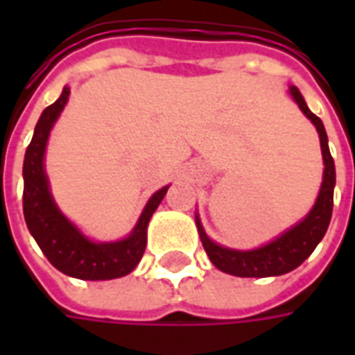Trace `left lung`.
<instances>
[{"label": "left lung", "instance_id": "8db88e82", "mask_svg": "<svg viewBox=\"0 0 355 355\" xmlns=\"http://www.w3.org/2000/svg\"><path fill=\"white\" fill-rule=\"evenodd\" d=\"M291 96L295 98L298 108L304 114L318 129L321 142V154H323V182H321V190L318 193V200L310 209V213L295 224L293 228L283 232L279 238L270 241L266 245L259 247V249H251V251H238V249H228L211 241L207 234L201 226L200 216L196 215V224H198V232H200L201 243L205 253L209 254L211 262L215 264L220 272L226 274L238 275V277H270V275H282L287 274L291 270L300 266L302 262L313 253V249L318 247L325 232L331 223V215H333V190H335V162L331 157L327 144V132L325 127L321 123V119L315 114L310 112L306 106L302 94L295 85L289 87Z\"/></svg>", "mask_w": 355, "mask_h": 355}]
</instances>
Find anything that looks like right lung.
I'll return each mask as SVG.
<instances>
[{
	"instance_id": "add662e5",
	"label": "right lung",
	"mask_w": 355,
	"mask_h": 355,
	"mask_svg": "<svg viewBox=\"0 0 355 355\" xmlns=\"http://www.w3.org/2000/svg\"><path fill=\"white\" fill-rule=\"evenodd\" d=\"M68 96H70V89L64 87L58 101L43 110L42 117L35 125L32 142L26 148L24 167H22L24 218H26L28 230L34 236L47 261L62 274L78 279H89V282L114 279L131 274L142 259L146 249L148 223L165 198L169 186H163L162 190H157L148 200L139 223L125 239L106 243V241H91L85 238L57 207L51 196L49 180L43 165L49 132L60 112L64 110Z\"/></svg>"
}]
</instances>
